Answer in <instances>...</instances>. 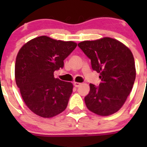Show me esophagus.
Listing matches in <instances>:
<instances>
[{
  "label": "esophagus",
  "mask_w": 147,
  "mask_h": 147,
  "mask_svg": "<svg viewBox=\"0 0 147 147\" xmlns=\"http://www.w3.org/2000/svg\"><path fill=\"white\" fill-rule=\"evenodd\" d=\"M80 85H81V83L77 82H74V86H75V87H79Z\"/></svg>",
  "instance_id": "esophagus-1"
}]
</instances>
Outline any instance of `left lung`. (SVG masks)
Masks as SVG:
<instances>
[{"mask_svg": "<svg viewBox=\"0 0 147 147\" xmlns=\"http://www.w3.org/2000/svg\"><path fill=\"white\" fill-rule=\"evenodd\" d=\"M91 60L93 70L100 73L99 87L90 84L84 97L90 111L100 116L118 112L131 92L136 78L134 56L128 47L114 38L105 37L78 43Z\"/></svg>", "mask_w": 147, "mask_h": 147, "instance_id": "obj_1", "label": "left lung"}]
</instances>
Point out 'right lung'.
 Segmentation results:
<instances>
[{"mask_svg":"<svg viewBox=\"0 0 147 147\" xmlns=\"http://www.w3.org/2000/svg\"><path fill=\"white\" fill-rule=\"evenodd\" d=\"M76 42L57 40L46 35L22 46L16 57L15 78L26 106L41 117L51 118L66 109L73 84L54 78Z\"/></svg>","mask_w":147,"mask_h":147,"instance_id":"1","label":"right lung"}]
</instances>
